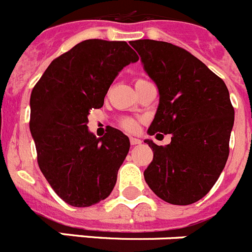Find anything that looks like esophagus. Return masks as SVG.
I'll return each instance as SVG.
<instances>
[{
	"label": "esophagus",
	"mask_w": 252,
	"mask_h": 252,
	"mask_svg": "<svg viewBox=\"0 0 252 252\" xmlns=\"http://www.w3.org/2000/svg\"><path fill=\"white\" fill-rule=\"evenodd\" d=\"M129 141H130V144H132V146H137V144H141V139H138V138H135V137H130V138H129Z\"/></svg>",
	"instance_id": "esophagus-1"
}]
</instances>
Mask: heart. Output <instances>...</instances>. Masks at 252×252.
<instances>
[{"label": "heart", "instance_id": "obj_1", "mask_svg": "<svg viewBox=\"0 0 252 252\" xmlns=\"http://www.w3.org/2000/svg\"><path fill=\"white\" fill-rule=\"evenodd\" d=\"M120 126H122L123 129L128 130V132H134L138 128V120L134 119V118H124L120 122Z\"/></svg>", "mask_w": 252, "mask_h": 252}]
</instances>
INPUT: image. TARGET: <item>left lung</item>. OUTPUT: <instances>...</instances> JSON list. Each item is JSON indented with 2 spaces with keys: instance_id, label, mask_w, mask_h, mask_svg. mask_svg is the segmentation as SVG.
<instances>
[{
  "instance_id": "left-lung-1",
  "label": "left lung",
  "mask_w": 252,
  "mask_h": 252,
  "mask_svg": "<svg viewBox=\"0 0 252 252\" xmlns=\"http://www.w3.org/2000/svg\"><path fill=\"white\" fill-rule=\"evenodd\" d=\"M146 73L156 84L159 102L148 134H171V143H146L153 159L144 180L158 198L188 205L207 195L229 153L235 110L226 84L185 49L166 41H130Z\"/></svg>"
}]
</instances>
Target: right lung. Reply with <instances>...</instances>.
I'll return each mask as SVG.
<instances>
[{"label": "right lung", "instance_id": "add662e5", "mask_svg": "<svg viewBox=\"0 0 252 252\" xmlns=\"http://www.w3.org/2000/svg\"><path fill=\"white\" fill-rule=\"evenodd\" d=\"M138 60L126 41L89 39L56 58L32 89L30 133L39 167L72 207L96 204L115 187L129 138L115 128L96 138L87 117L104 105L119 72Z\"/></svg>", "mask_w": 252, "mask_h": 252}]
</instances>
